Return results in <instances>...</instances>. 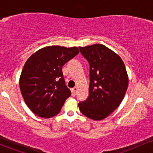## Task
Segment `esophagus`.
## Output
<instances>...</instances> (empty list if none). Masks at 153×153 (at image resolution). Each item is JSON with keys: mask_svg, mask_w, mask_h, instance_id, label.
I'll use <instances>...</instances> for the list:
<instances>
[{"mask_svg": "<svg viewBox=\"0 0 153 153\" xmlns=\"http://www.w3.org/2000/svg\"><path fill=\"white\" fill-rule=\"evenodd\" d=\"M77 91H78V88H77V87L73 88L72 89V95H73V96H75V95H76Z\"/></svg>", "mask_w": 153, "mask_h": 153, "instance_id": "34e87169", "label": "esophagus"}]
</instances>
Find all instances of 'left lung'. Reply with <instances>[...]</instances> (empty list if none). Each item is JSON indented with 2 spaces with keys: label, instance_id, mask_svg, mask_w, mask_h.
Instances as JSON below:
<instances>
[{
  "label": "left lung",
  "instance_id": "left-lung-1",
  "mask_svg": "<svg viewBox=\"0 0 153 153\" xmlns=\"http://www.w3.org/2000/svg\"><path fill=\"white\" fill-rule=\"evenodd\" d=\"M90 65L88 97L78 103L80 112L94 120H102L122 103L129 78L121 57L109 48L96 44L80 47Z\"/></svg>",
  "mask_w": 153,
  "mask_h": 153
}]
</instances>
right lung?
<instances>
[{
	"label": "right lung",
	"mask_w": 153,
	"mask_h": 153,
	"mask_svg": "<svg viewBox=\"0 0 153 153\" xmlns=\"http://www.w3.org/2000/svg\"><path fill=\"white\" fill-rule=\"evenodd\" d=\"M78 53L76 47L48 46L36 51L26 60L19 87L26 104L38 117L47 119L58 114L71 96L62 68Z\"/></svg>",
	"instance_id": "1"
}]
</instances>
